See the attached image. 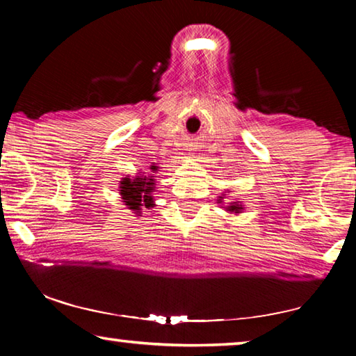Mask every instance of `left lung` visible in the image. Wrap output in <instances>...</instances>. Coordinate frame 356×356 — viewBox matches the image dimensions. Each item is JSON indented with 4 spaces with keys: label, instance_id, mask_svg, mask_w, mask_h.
I'll return each instance as SVG.
<instances>
[{
    "label": "left lung",
    "instance_id": "left-lung-1",
    "mask_svg": "<svg viewBox=\"0 0 356 356\" xmlns=\"http://www.w3.org/2000/svg\"><path fill=\"white\" fill-rule=\"evenodd\" d=\"M222 196H225V195H222ZM222 196H220V200H218V202H220V204L222 202ZM225 209L227 210V212H231V213H236V215H238V213H242V210H243L245 207L242 206V202L237 201V202H229Z\"/></svg>",
    "mask_w": 356,
    "mask_h": 356
}]
</instances>
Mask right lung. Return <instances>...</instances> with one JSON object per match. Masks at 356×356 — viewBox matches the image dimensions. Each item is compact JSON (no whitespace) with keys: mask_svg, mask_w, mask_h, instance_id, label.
<instances>
[{"mask_svg":"<svg viewBox=\"0 0 356 356\" xmlns=\"http://www.w3.org/2000/svg\"><path fill=\"white\" fill-rule=\"evenodd\" d=\"M159 171V166H150V172ZM146 172L138 174L136 177L130 179V176L122 177L119 184V195L122 197V202L129 210L141 216V210L154 209L155 200L152 193L155 191V176H144Z\"/></svg>","mask_w":356,"mask_h":356,"instance_id":"obj_1","label":"right lung"}]
</instances>
